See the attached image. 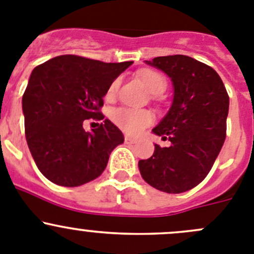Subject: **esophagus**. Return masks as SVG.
<instances>
[{
    "label": "esophagus",
    "instance_id": "1",
    "mask_svg": "<svg viewBox=\"0 0 254 254\" xmlns=\"http://www.w3.org/2000/svg\"><path fill=\"white\" fill-rule=\"evenodd\" d=\"M125 142L127 144H134L136 143V139L134 138H132V137H128V136H126V138H125Z\"/></svg>",
    "mask_w": 254,
    "mask_h": 254
}]
</instances>
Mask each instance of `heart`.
Returning <instances> with one entry per match:
<instances>
[{"mask_svg":"<svg viewBox=\"0 0 254 254\" xmlns=\"http://www.w3.org/2000/svg\"><path fill=\"white\" fill-rule=\"evenodd\" d=\"M138 78L152 95H159L165 91L167 86L165 77L153 69H142L138 72ZM118 83H120L118 79H115L111 83L107 91L108 97L115 95L118 88ZM111 118L122 131L132 136L139 134L147 126L153 122V115L149 111L131 110V108H116L111 112Z\"/></svg>","mask_w":254,"mask_h":254,"instance_id":"obj_1","label":"heart"}]
</instances>
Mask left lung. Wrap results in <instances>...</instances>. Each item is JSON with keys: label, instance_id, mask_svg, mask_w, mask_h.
Returning <instances> with one entry per match:
<instances>
[{"label": "left lung", "instance_id": "1", "mask_svg": "<svg viewBox=\"0 0 254 254\" xmlns=\"http://www.w3.org/2000/svg\"><path fill=\"white\" fill-rule=\"evenodd\" d=\"M146 64L165 72L175 91L170 111L152 129L170 147L154 144L153 156L138 162L139 172L156 190L186 192L206 178L221 152L228 93L218 73L192 57H156Z\"/></svg>", "mask_w": 254, "mask_h": 254}]
</instances>
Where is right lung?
I'll return each instance as SVG.
<instances>
[{
    "instance_id": "add662e5",
    "label": "right lung",
    "mask_w": 254,
    "mask_h": 254,
    "mask_svg": "<svg viewBox=\"0 0 254 254\" xmlns=\"http://www.w3.org/2000/svg\"><path fill=\"white\" fill-rule=\"evenodd\" d=\"M132 64L64 55L33 69L22 97L26 141L48 181L77 187L102 175L125 137L110 120L92 132L84 131L83 121L105 118L100 112L103 97Z\"/></svg>"
}]
</instances>
